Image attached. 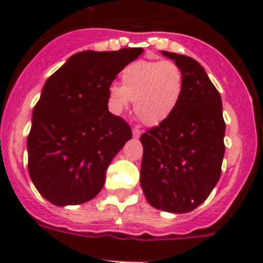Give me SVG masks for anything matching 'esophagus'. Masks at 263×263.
<instances>
[{
    "label": "esophagus",
    "mask_w": 263,
    "mask_h": 263,
    "mask_svg": "<svg viewBox=\"0 0 263 263\" xmlns=\"http://www.w3.org/2000/svg\"><path fill=\"white\" fill-rule=\"evenodd\" d=\"M132 135H134V137H140L141 136V131H140V129L134 128V129H132Z\"/></svg>",
    "instance_id": "esophagus-1"
}]
</instances>
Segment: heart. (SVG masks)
Listing matches in <instances>:
<instances>
[{
    "instance_id": "b5f03b06",
    "label": "heart",
    "mask_w": 263,
    "mask_h": 263,
    "mask_svg": "<svg viewBox=\"0 0 263 263\" xmlns=\"http://www.w3.org/2000/svg\"><path fill=\"white\" fill-rule=\"evenodd\" d=\"M120 81L122 86L114 84L108 87V108L120 115L134 101L137 118L146 126L166 120L183 94V73L172 61H135L122 70Z\"/></svg>"
}]
</instances>
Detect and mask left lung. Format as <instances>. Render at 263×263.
<instances>
[{"label":"left lung","instance_id":"8db88e82","mask_svg":"<svg viewBox=\"0 0 263 263\" xmlns=\"http://www.w3.org/2000/svg\"><path fill=\"white\" fill-rule=\"evenodd\" d=\"M183 73L177 110L141 135L140 184L152 207L173 214L195 210L221 174L226 123L221 97L204 68L184 55L162 51Z\"/></svg>","mask_w":263,"mask_h":263}]
</instances>
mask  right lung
<instances>
[{"label":"right lung","instance_id":"add662e5","mask_svg":"<svg viewBox=\"0 0 263 263\" xmlns=\"http://www.w3.org/2000/svg\"><path fill=\"white\" fill-rule=\"evenodd\" d=\"M141 52H79L44 84L27 137L28 173L52 204H81L102 190L108 165L132 137L108 111V87Z\"/></svg>","mask_w":263,"mask_h":263}]
</instances>
